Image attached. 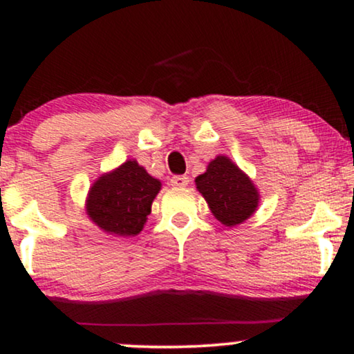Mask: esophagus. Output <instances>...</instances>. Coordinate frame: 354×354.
I'll list each match as a JSON object with an SVG mask.
<instances>
[{"label": "esophagus", "mask_w": 354, "mask_h": 354, "mask_svg": "<svg viewBox=\"0 0 354 354\" xmlns=\"http://www.w3.org/2000/svg\"><path fill=\"white\" fill-rule=\"evenodd\" d=\"M188 182H190V178H188L187 176H174L171 178L172 187H187Z\"/></svg>", "instance_id": "1"}]
</instances>
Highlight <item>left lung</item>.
<instances>
[{"mask_svg":"<svg viewBox=\"0 0 354 354\" xmlns=\"http://www.w3.org/2000/svg\"><path fill=\"white\" fill-rule=\"evenodd\" d=\"M195 182L212 214L227 227L241 224L258 207V190L229 158L217 156Z\"/></svg>","mask_w":354,"mask_h":354,"instance_id":"1","label":"left lung"}]
</instances>
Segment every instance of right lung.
<instances>
[{"label": "right lung", "mask_w": 354, "mask_h": 354, "mask_svg": "<svg viewBox=\"0 0 354 354\" xmlns=\"http://www.w3.org/2000/svg\"><path fill=\"white\" fill-rule=\"evenodd\" d=\"M159 190L158 178L149 176L137 161H127L93 183L86 212L104 232L133 236L142 232Z\"/></svg>", "instance_id": "obj_1"}]
</instances>
